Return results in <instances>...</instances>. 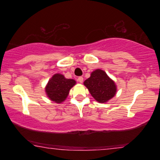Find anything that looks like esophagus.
Instances as JSON below:
<instances>
[{
    "label": "esophagus",
    "instance_id": "esophagus-1",
    "mask_svg": "<svg viewBox=\"0 0 160 160\" xmlns=\"http://www.w3.org/2000/svg\"><path fill=\"white\" fill-rule=\"evenodd\" d=\"M83 80H84V78H83L82 76H80V77L78 78V82L79 83H82Z\"/></svg>",
    "mask_w": 160,
    "mask_h": 160
}]
</instances>
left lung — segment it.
Instances as JSON below:
<instances>
[{
    "mask_svg": "<svg viewBox=\"0 0 160 160\" xmlns=\"http://www.w3.org/2000/svg\"><path fill=\"white\" fill-rule=\"evenodd\" d=\"M91 95L96 101L106 103L117 94L115 82L101 69H96L90 74V77L84 82Z\"/></svg>",
    "mask_w": 160,
    "mask_h": 160,
    "instance_id": "obj_1",
    "label": "left lung"
}]
</instances>
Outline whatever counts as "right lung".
Instances as JSON below:
<instances>
[{"label": "right lung", "mask_w": 160, "mask_h": 160, "mask_svg": "<svg viewBox=\"0 0 160 160\" xmlns=\"http://www.w3.org/2000/svg\"><path fill=\"white\" fill-rule=\"evenodd\" d=\"M76 84L74 79L66 78L61 73H56L52 76L46 85V95L52 101L62 103L66 100L70 90Z\"/></svg>", "instance_id": "1"}]
</instances>
